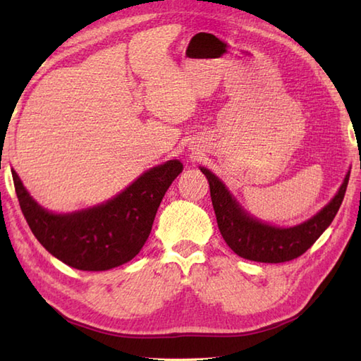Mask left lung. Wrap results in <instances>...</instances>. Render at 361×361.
Instances as JSON below:
<instances>
[{"label": "left lung", "mask_w": 361, "mask_h": 361, "mask_svg": "<svg viewBox=\"0 0 361 361\" xmlns=\"http://www.w3.org/2000/svg\"><path fill=\"white\" fill-rule=\"evenodd\" d=\"M200 171L208 178L217 225L228 247L237 256L265 264H279L296 259L317 242L338 212L350 175L348 172L344 176L338 192L317 216L301 225L278 228L252 219L242 209V206L235 202V198L229 194L226 186L216 175L206 167H200Z\"/></svg>", "instance_id": "left-lung-1"}]
</instances>
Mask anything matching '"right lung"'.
<instances>
[{
    "instance_id": "1",
    "label": "right lung",
    "mask_w": 361,
    "mask_h": 361,
    "mask_svg": "<svg viewBox=\"0 0 361 361\" xmlns=\"http://www.w3.org/2000/svg\"><path fill=\"white\" fill-rule=\"evenodd\" d=\"M183 171L178 159L152 167L111 200L85 211L43 209L12 171L15 192L30 231L54 257L83 271H105L132 260L152 231L159 203Z\"/></svg>"
}]
</instances>
